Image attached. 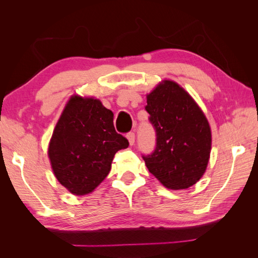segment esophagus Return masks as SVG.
<instances>
[{
  "label": "esophagus",
  "instance_id": "obj_1",
  "mask_svg": "<svg viewBox=\"0 0 258 258\" xmlns=\"http://www.w3.org/2000/svg\"><path fill=\"white\" fill-rule=\"evenodd\" d=\"M127 139H128L129 144H130L131 146L135 144V134H134V132H129V134L127 135Z\"/></svg>",
  "mask_w": 258,
  "mask_h": 258
}]
</instances>
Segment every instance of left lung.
Masks as SVG:
<instances>
[{"instance_id": "8db88e82", "label": "left lung", "mask_w": 258, "mask_h": 258, "mask_svg": "<svg viewBox=\"0 0 258 258\" xmlns=\"http://www.w3.org/2000/svg\"><path fill=\"white\" fill-rule=\"evenodd\" d=\"M146 111L157 136L148 171L168 189H186L204 176L212 148V132L200 106L182 86L161 81L146 95Z\"/></svg>"}]
</instances>
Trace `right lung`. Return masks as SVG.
Listing matches in <instances>:
<instances>
[{
	"label": "right lung",
	"mask_w": 258,
	"mask_h": 258,
	"mask_svg": "<svg viewBox=\"0 0 258 258\" xmlns=\"http://www.w3.org/2000/svg\"><path fill=\"white\" fill-rule=\"evenodd\" d=\"M113 119V112L99 99L73 95L54 126L50 166L58 182L75 196L95 190L110 173L116 152L129 146Z\"/></svg>",
	"instance_id": "add662e5"
}]
</instances>
